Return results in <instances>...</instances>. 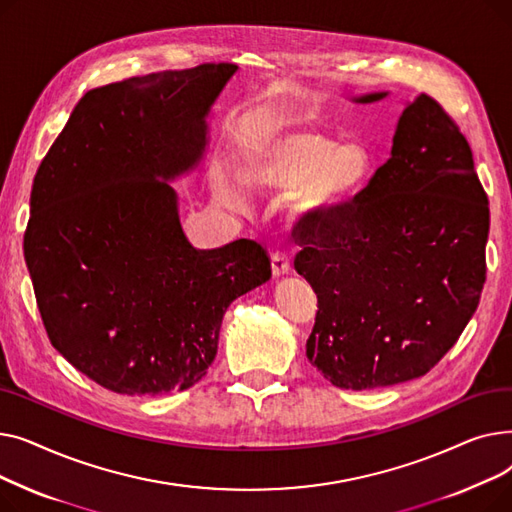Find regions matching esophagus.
I'll use <instances>...</instances> for the list:
<instances>
[{"label":"esophagus","instance_id":"1","mask_svg":"<svg viewBox=\"0 0 512 512\" xmlns=\"http://www.w3.org/2000/svg\"><path fill=\"white\" fill-rule=\"evenodd\" d=\"M290 270V257L286 251H276L272 255V272L274 276H284Z\"/></svg>","mask_w":512,"mask_h":512}]
</instances>
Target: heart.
I'll return each mask as SVG.
<instances>
[{
    "instance_id": "obj_1",
    "label": "heart",
    "mask_w": 512,
    "mask_h": 512,
    "mask_svg": "<svg viewBox=\"0 0 512 512\" xmlns=\"http://www.w3.org/2000/svg\"><path fill=\"white\" fill-rule=\"evenodd\" d=\"M371 170V157L359 143H342L319 132H294L261 137L238 155L242 184L257 193H280L292 188L294 213L332 209L351 199ZM226 199L245 209L247 199L236 186L226 188Z\"/></svg>"
}]
</instances>
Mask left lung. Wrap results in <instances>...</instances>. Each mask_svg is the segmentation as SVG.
<instances>
[{"instance_id":"8db88e82","label":"left lung","mask_w":512,"mask_h":512,"mask_svg":"<svg viewBox=\"0 0 512 512\" xmlns=\"http://www.w3.org/2000/svg\"><path fill=\"white\" fill-rule=\"evenodd\" d=\"M488 232V195L467 139L434 97H415L363 191L292 228L294 270L317 294L311 365L346 390L425 375L479 305Z\"/></svg>"}]
</instances>
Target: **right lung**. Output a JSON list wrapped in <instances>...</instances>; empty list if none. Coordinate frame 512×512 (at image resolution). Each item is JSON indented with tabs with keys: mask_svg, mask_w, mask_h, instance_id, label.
<instances>
[{
	"mask_svg": "<svg viewBox=\"0 0 512 512\" xmlns=\"http://www.w3.org/2000/svg\"><path fill=\"white\" fill-rule=\"evenodd\" d=\"M234 72L201 64L89 91L35 174L24 259L45 332L112 392L195 386L228 305L272 276L255 240L193 247L166 182L197 166L205 116Z\"/></svg>",
	"mask_w": 512,
	"mask_h": 512,
	"instance_id": "1",
	"label": "right lung"
}]
</instances>
